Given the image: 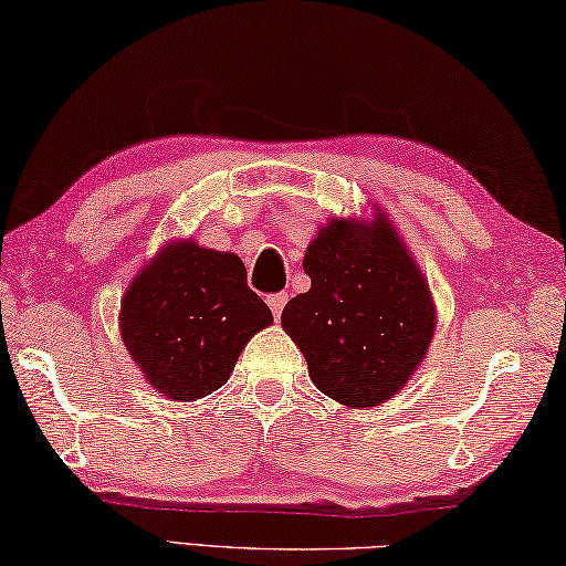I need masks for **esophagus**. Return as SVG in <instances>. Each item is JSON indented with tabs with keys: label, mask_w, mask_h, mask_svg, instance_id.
Listing matches in <instances>:
<instances>
[{
	"label": "esophagus",
	"mask_w": 566,
	"mask_h": 566,
	"mask_svg": "<svg viewBox=\"0 0 566 566\" xmlns=\"http://www.w3.org/2000/svg\"><path fill=\"white\" fill-rule=\"evenodd\" d=\"M286 298H290V294H272V296H268V306H270V311H272V316H274V321L282 316V311H284V304H286Z\"/></svg>",
	"instance_id": "esophagus-1"
}]
</instances>
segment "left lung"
<instances>
[{"label":"left lung","mask_w":566,"mask_h":566,"mask_svg":"<svg viewBox=\"0 0 566 566\" xmlns=\"http://www.w3.org/2000/svg\"><path fill=\"white\" fill-rule=\"evenodd\" d=\"M306 294L282 326L308 363L318 391L345 406H377L423 363L436 306L423 274L387 219H335L308 245Z\"/></svg>","instance_id":"1"}]
</instances>
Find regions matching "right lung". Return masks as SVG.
<instances>
[{
	"label": "right lung",
	"instance_id": "1",
	"mask_svg": "<svg viewBox=\"0 0 566 566\" xmlns=\"http://www.w3.org/2000/svg\"><path fill=\"white\" fill-rule=\"evenodd\" d=\"M272 323L233 252L167 245L128 286L122 335L143 375L167 399H201L231 377L245 343Z\"/></svg>",
	"mask_w": 566,
	"mask_h": 566
}]
</instances>
